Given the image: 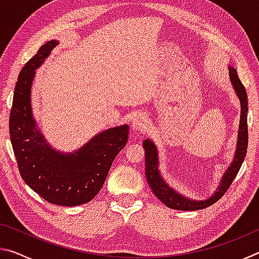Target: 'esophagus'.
Segmentation results:
<instances>
[{
  "mask_svg": "<svg viewBox=\"0 0 259 259\" xmlns=\"http://www.w3.org/2000/svg\"><path fill=\"white\" fill-rule=\"evenodd\" d=\"M131 126L135 131H143L147 126V116L142 112L135 113L133 121H131Z\"/></svg>",
  "mask_w": 259,
  "mask_h": 259,
  "instance_id": "1",
  "label": "esophagus"
}]
</instances>
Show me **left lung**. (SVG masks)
I'll return each instance as SVG.
<instances>
[{
  "label": "left lung",
  "instance_id": "obj_1",
  "mask_svg": "<svg viewBox=\"0 0 259 259\" xmlns=\"http://www.w3.org/2000/svg\"><path fill=\"white\" fill-rule=\"evenodd\" d=\"M229 73L232 85H233L241 104L239 136L234 160L229 168H227L226 172L222 178L221 184H219L218 190L214 192L213 195L210 196L207 200L198 201L193 199H187L182 194H179L176 191H174L172 188L163 181V178L161 177L159 170V159H157V150L154 143L150 139L144 140L143 146L144 150H145V174L147 183L156 198L162 201L168 208L184 210V211H188V210L192 211V210H201L208 208L209 205L217 202V201L225 194L226 191L229 190V187L231 186L232 182L234 181L236 175H238L241 165H242V162L245 157V153H247L248 147V97L247 91H245L242 82L240 81L238 73H236L235 69L233 67H230Z\"/></svg>",
  "mask_w": 259,
  "mask_h": 259
}]
</instances>
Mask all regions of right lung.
Instances as JSON below:
<instances>
[{
  "instance_id": "add662e5",
  "label": "right lung",
  "mask_w": 259,
  "mask_h": 259,
  "mask_svg": "<svg viewBox=\"0 0 259 259\" xmlns=\"http://www.w3.org/2000/svg\"><path fill=\"white\" fill-rule=\"evenodd\" d=\"M58 41H48L25 64L15 87L9 119L10 139L24 182L48 202L74 207L98 194L115 156L126 145L124 124L96 135L74 153L58 152L43 137L30 106L35 69L42 65Z\"/></svg>"
}]
</instances>
